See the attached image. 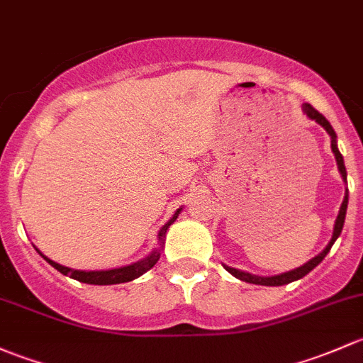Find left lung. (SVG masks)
<instances>
[{"label":"left lung","instance_id":"8db88e82","mask_svg":"<svg viewBox=\"0 0 363 363\" xmlns=\"http://www.w3.org/2000/svg\"><path fill=\"white\" fill-rule=\"evenodd\" d=\"M302 110H304V113L308 115L311 121L318 122V124L323 127L325 130L328 133V136H330V148L332 152H334L335 155V160H337V167H339V173H341L342 180L346 182V167H345V160H342V155L341 152H339L337 148V140H335V133L334 129H332L330 122L327 121V118L323 117V115L320 113L318 110H315V108L311 106L309 103H304L302 104ZM346 208H348V189H346V194H345V199H342V204L341 208H339V215L337 218H335V225H334V234H332V239L328 241V245L325 246V250L318 255L315 257V259H311L309 262H306L304 265H301V267L294 269V271H289V272H283V274H276V276H257V274H250V272H245V271H239V269H234V267H229V265H223L225 267V271H229L230 274L236 276L238 279H241V281H246V283H253V285H265V286H281V285H289V283L295 281V279H301L304 278L308 272H311L313 269L318 265L321 260L327 257V253L330 252L332 245L335 242V239L341 236V230H342V225H345V218H346Z\"/></svg>","mask_w":363,"mask_h":363}]
</instances>
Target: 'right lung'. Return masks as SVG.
I'll return each instance as SVG.
<instances>
[{
    "label": "right lung",
    "instance_id": "1",
    "mask_svg": "<svg viewBox=\"0 0 363 363\" xmlns=\"http://www.w3.org/2000/svg\"><path fill=\"white\" fill-rule=\"evenodd\" d=\"M180 211H182V208L177 209V211H174V215L171 216L169 220H167L166 225H164L162 229L159 230V242L162 246H164V238H166L167 229H169L171 223H173L174 220L178 218ZM162 246L154 250L150 255L145 257V259L140 260V262L125 265V267L108 269V271H78V269H69V267H65V265L54 262V260L47 259V257H45L43 253L40 252V250H38V253L43 257L45 260H47L48 264L52 265V267H55L59 272H62L65 276H69V278L77 279V281L87 283V285H117V283L133 281V279L140 278L141 274H145L147 271H150V269L157 264V260L160 259V250H162Z\"/></svg>",
    "mask_w": 363,
    "mask_h": 363
}]
</instances>
